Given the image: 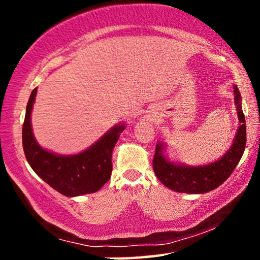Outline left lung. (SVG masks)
<instances>
[{
  "mask_svg": "<svg viewBox=\"0 0 260 260\" xmlns=\"http://www.w3.org/2000/svg\"><path fill=\"white\" fill-rule=\"evenodd\" d=\"M235 94L241 126L238 127L232 147L220 160L198 168L176 165L164 156L162 145L160 143L156 145L153 159L154 172L156 177L170 189L181 193H190V194L207 193L222 184L234 172L242 157L247 142L246 118L241 107V95L237 86H235Z\"/></svg>",
  "mask_w": 260,
  "mask_h": 260,
  "instance_id": "obj_1",
  "label": "left lung"
}]
</instances>
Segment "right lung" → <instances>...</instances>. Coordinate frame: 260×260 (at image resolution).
<instances>
[{"mask_svg":"<svg viewBox=\"0 0 260 260\" xmlns=\"http://www.w3.org/2000/svg\"><path fill=\"white\" fill-rule=\"evenodd\" d=\"M37 96V88L29 98L24 123L23 149L29 165L41 180L67 197H76L99 190L111 177L112 150L123 124L113 127L85 151L72 156H61L46 151L32 136L30 113Z\"/></svg>","mask_w":260,"mask_h":260,"instance_id":"right-lung-1","label":"right lung"}]
</instances>
